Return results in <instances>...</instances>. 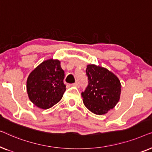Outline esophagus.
Instances as JSON below:
<instances>
[{"mask_svg": "<svg viewBox=\"0 0 152 152\" xmlns=\"http://www.w3.org/2000/svg\"><path fill=\"white\" fill-rule=\"evenodd\" d=\"M72 86H74L79 87V86H80V83H79L78 82H76L75 83H74V84H72Z\"/></svg>", "mask_w": 152, "mask_h": 152, "instance_id": "obj_1", "label": "esophagus"}]
</instances>
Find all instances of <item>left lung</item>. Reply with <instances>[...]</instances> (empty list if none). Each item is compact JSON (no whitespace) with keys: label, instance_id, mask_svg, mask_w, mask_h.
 I'll return each mask as SVG.
<instances>
[{"label":"left lung","instance_id":"left-lung-1","mask_svg":"<svg viewBox=\"0 0 152 152\" xmlns=\"http://www.w3.org/2000/svg\"><path fill=\"white\" fill-rule=\"evenodd\" d=\"M88 86L82 93L84 105L97 115L107 113L117 104L121 93V84L113 72L104 68L87 66Z\"/></svg>","mask_w":152,"mask_h":152}]
</instances>
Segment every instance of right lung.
<instances>
[{
	"instance_id": "1",
	"label": "right lung",
	"mask_w": 152,
	"mask_h": 152,
	"mask_svg": "<svg viewBox=\"0 0 152 152\" xmlns=\"http://www.w3.org/2000/svg\"><path fill=\"white\" fill-rule=\"evenodd\" d=\"M64 76L59 60L42 62L27 80V91L31 102L43 109H49L59 102L66 89Z\"/></svg>"
}]
</instances>
